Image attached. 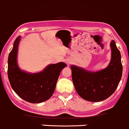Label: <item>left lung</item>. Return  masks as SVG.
Listing matches in <instances>:
<instances>
[{"mask_svg":"<svg viewBox=\"0 0 129 129\" xmlns=\"http://www.w3.org/2000/svg\"><path fill=\"white\" fill-rule=\"evenodd\" d=\"M110 45L111 59L106 68L92 72L71 65L74 87L84 100L91 102L105 100L114 93L119 84L122 74L121 56L115 41L112 40Z\"/></svg>","mask_w":129,"mask_h":129,"instance_id":"obj_1","label":"left lung"}]
</instances>
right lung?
I'll list each match as a JSON object with an SVG mask.
<instances>
[{"label": "right lung", "instance_id": "obj_1", "mask_svg": "<svg viewBox=\"0 0 129 129\" xmlns=\"http://www.w3.org/2000/svg\"><path fill=\"white\" fill-rule=\"evenodd\" d=\"M20 40V37L16 38L8 58L7 73L10 85L18 96L28 103L46 101L53 94L61 71L67 65L63 62L49 64L37 73L22 71L17 61Z\"/></svg>", "mask_w": 129, "mask_h": 129}]
</instances>
